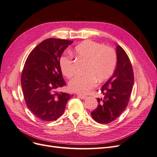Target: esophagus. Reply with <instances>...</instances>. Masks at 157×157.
<instances>
[{
    "mask_svg": "<svg viewBox=\"0 0 157 157\" xmlns=\"http://www.w3.org/2000/svg\"><path fill=\"white\" fill-rule=\"evenodd\" d=\"M78 98H80V99H85L87 98V96H82V95H80V94L78 95Z\"/></svg>",
    "mask_w": 157,
    "mask_h": 157,
    "instance_id": "1",
    "label": "esophagus"
}]
</instances>
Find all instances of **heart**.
I'll return each instance as SVG.
<instances>
[{
  "mask_svg": "<svg viewBox=\"0 0 157 157\" xmlns=\"http://www.w3.org/2000/svg\"><path fill=\"white\" fill-rule=\"evenodd\" d=\"M73 53L77 58L87 62L85 73L87 75L77 77L71 80L69 88L73 92L86 94L96 86L97 79L103 81L113 74L117 65V54L111 47H104L100 43L85 40L74 48ZM59 67L63 75L71 78L74 74V62L72 57L63 54L60 57Z\"/></svg>",
  "mask_w": 157,
  "mask_h": 157,
  "instance_id": "obj_1",
  "label": "heart"
}]
</instances>
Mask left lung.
I'll return each instance as SVG.
<instances>
[{
    "mask_svg": "<svg viewBox=\"0 0 157 157\" xmlns=\"http://www.w3.org/2000/svg\"><path fill=\"white\" fill-rule=\"evenodd\" d=\"M116 48L115 71L101 87L104 97L98 98V107L91 113L93 119L101 124L115 121L125 110L134 85V72L130 59L121 46Z\"/></svg>",
    "mask_w": 157,
    "mask_h": 157,
    "instance_id": "8db88e82",
    "label": "left lung"
}]
</instances>
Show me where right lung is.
Listing matches in <instances>:
<instances>
[{
	"label": "right lung",
	"instance_id": "1",
	"mask_svg": "<svg viewBox=\"0 0 157 157\" xmlns=\"http://www.w3.org/2000/svg\"><path fill=\"white\" fill-rule=\"evenodd\" d=\"M73 42L54 38L46 39L31 52L25 61L21 77L23 97L28 109L41 121H56L73 96L58 92L66 85L59 58Z\"/></svg>",
	"mask_w": 157,
	"mask_h": 157
}]
</instances>
